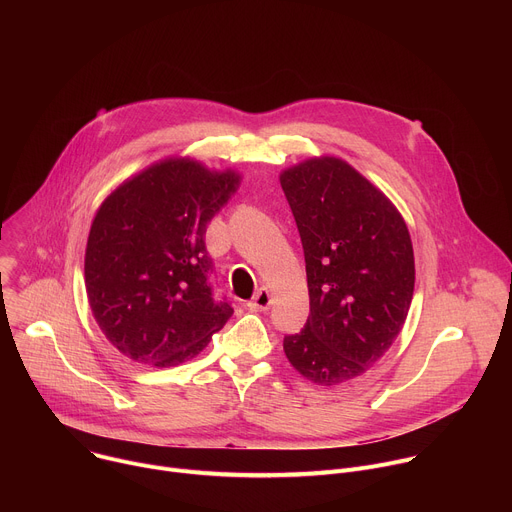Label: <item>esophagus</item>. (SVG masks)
<instances>
[{"label":"esophagus","instance_id":"34e87169","mask_svg":"<svg viewBox=\"0 0 512 512\" xmlns=\"http://www.w3.org/2000/svg\"><path fill=\"white\" fill-rule=\"evenodd\" d=\"M271 304H273L271 291H269L267 287H261V289L257 291V294L253 296V300L247 304V308L253 310V312H265V310L271 308Z\"/></svg>","mask_w":512,"mask_h":512}]
</instances>
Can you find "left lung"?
<instances>
[{"instance_id":"left-lung-1","label":"left lung","mask_w":512,"mask_h":512,"mask_svg":"<svg viewBox=\"0 0 512 512\" xmlns=\"http://www.w3.org/2000/svg\"><path fill=\"white\" fill-rule=\"evenodd\" d=\"M300 231L310 316L283 350L324 387L367 373L399 336L415 285L413 245L391 200L338 158L279 176Z\"/></svg>"}]
</instances>
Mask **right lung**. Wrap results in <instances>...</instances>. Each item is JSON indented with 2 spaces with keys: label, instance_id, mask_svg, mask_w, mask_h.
Returning <instances> with one entry per match:
<instances>
[{
  "label": "right lung",
  "instance_id": "obj_1",
  "mask_svg": "<svg viewBox=\"0 0 512 512\" xmlns=\"http://www.w3.org/2000/svg\"><path fill=\"white\" fill-rule=\"evenodd\" d=\"M239 182L233 170L170 158L123 182L97 210L85 253L87 298L127 358L176 367L233 316L210 283L204 235Z\"/></svg>",
  "mask_w": 512,
  "mask_h": 512
}]
</instances>
